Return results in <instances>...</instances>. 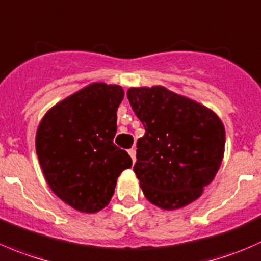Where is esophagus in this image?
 Here are the masks:
<instances>
[{
	"mask_svg": "<svg viewBox=\"0 0 261 261\" xmlns=\"http://www.w3.org/2000/svg\"><path fill=\"white\" fill-rule=\"evenodd\" d=\"M128 153H129V156L132 157V161H133V164H134V162H136V149L130 148L129 151H128Z\"/></svg>",
	"mask_w": 261,
	"mask_h": 261,
	"instance_id": "esophagus-1",
	"label": "esophagus"
}]
</instances>
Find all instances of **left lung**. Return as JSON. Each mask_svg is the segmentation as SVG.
I'll return each mask as SVG.
<instances>
[{"mask_svg": "<svg viewBox=\"0 0 261 261\" xmlns=\"http://www.w3.org/2000/svg\"><path fill=\"white\" fill-rule=\"evenodd\" d=\"M127 96L146 129L133 167L144 197L167 211L190 204L221 166L223 123L207 107L164 86L130 87Z\"/></svg>", "mask_w": 261, "mask_h": 261, "instance_id": "obj_1", "label": "left lung"}]
</instances>
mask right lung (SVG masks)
<instances>
[{
	"label": "right lung",
	"instance_id": "add662e5",
	"mask_svg": "<svg viewBox=\"0 0 261 261\" xmlns=\"http://www.w3.org/2000/svg\"><path fill=\"white\" fill-rule=\"evenodd\" d=\"M123 97L118 85L94 82L54 105L38 127L35 148L44 177L80 212L107 207L118 176L132 166L129 154L113 143Z\"/></svg>",
	"mask_w": 261,
	"mask_h": 261
}]
</instances>
